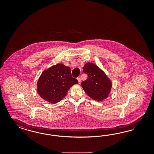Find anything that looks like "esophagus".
<instances>
[{"label":"esophagus","mask_w":154,"mask_h":154,"mask_svg":"<svg viewBox=\"0 0 154 154\" xmlns=\"http://www.w3.org/2000/svg\"><path fill=\"white\" fill-rule=\"evenodd\" d=\"M77 80H78V81H79V83L80 84V83H81V79L79 77V78H77Z\"/></svg>","instance_id":"34e87169"}]
</instances>
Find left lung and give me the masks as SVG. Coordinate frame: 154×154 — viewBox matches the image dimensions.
Wrapping results in <instances>:
<instances>
[{"label": "left lung", "instance_id": "obj_1", "mask_svg": "<svg viewBox=\"0 0 154 154\" xmlns=\"http://www.w3.org/2000/svg\"><path fill=\"white\" fill-rule=\"evenodd\" d=\"M83 69L84 73L88 75L87 79L81 82L85 92L98 102L106 99L111 90V81L103 70L93 63H86Z\"/></svg>", "mask_w": 154, "mask_h": 154}]
</instances>
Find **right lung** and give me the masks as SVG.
Listing matches in <instances>:
<instances>
[{"mask_svg": "<svg viewBox=\"0 0 154 154\" xmlns=\"http://www.w3.org/2000/svg\"><path fill=\"white\" fill-rule=\"evenodd\" d=\"M79 81L72 77L70 67L58 63L43 70L37 81L39 95L48 102L55 104L65 98L70 88Z\"/></svg>", "mask_w": 154, "mask_h": 154, "instance_id": "right-lung-1", "label": "right lung"}]
</instances>
